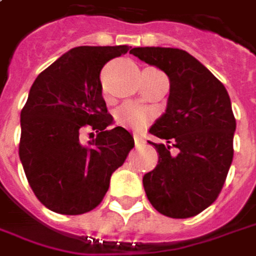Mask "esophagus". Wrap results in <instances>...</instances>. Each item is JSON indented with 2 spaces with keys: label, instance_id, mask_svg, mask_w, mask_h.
<instances>
[{
  "label": "esophagus",
  "instance_id": "34e87169",
  "mask_svg": "<svg viewBox=\"0 0 256 256\" xmlns=\"http://www.w3.org/2000/svg\"><path fill=\"white\" fill-rule=\"evenodd\" d=\"M133 137H134V143H136V146H140L144 143V138H142V137L138 136V134H134Z\"/></svg>",
  "mask_w": 256,
  "mask_h": 256
}]
</instances>
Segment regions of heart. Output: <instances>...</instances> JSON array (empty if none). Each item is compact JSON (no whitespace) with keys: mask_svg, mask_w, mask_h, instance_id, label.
Returning <instances> with one entry per match:
<instances>
[{"mask_svg":"<svg viewBox=\"0 0 256 256\" xmlns=\"http://www.w3.org/2000/svg\"><path fill=\"white\" fill-rule=\"evenodd\" d=\"M152 119L150 110L133 102L123 103L118 110L114 112V120L124 128H143Z\"/></svg>","mask_w":256,"mask_h":256,"instance_id":"b5f03b06","label":"heart"}]
</instances>
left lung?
I'll return each instance as SVG.
<instances>
[{
  "label": "left lung",
  "mask_w": 256,
  "mask_h": 256,
  "mask_svg": "<svg viewBox=\"0 0 256 256\" xmlns=\"http://www.w3.org/2000/svg\"><path fill=\"white\" fill-rule=\"evenodd\" d=\"M170 79L167 109L148 133L168 144H153L154 170L144 174L150 204L170 218H190L220 196L234 157L236 128L225 86L188 52L144 46L130 50ZM172 146L178 153L172 155Z\"/></svg>",
  "instance_id": "left-lung-1"
}]
</instances>
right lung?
<instances>
[{"mask_svg":"<svg viewBox=\"0 0 256 256\" xmlns=\"http://www.w3.org/2000/svg\"><path fill=\"white\" fill-rule=\"evenodd\" d=\"M128 50L126 45L70 49L31 86L21 110L20 158L34 194L54 212L79 216L98 207L113 172L134 147L126 128L106 130L113 118L100 84L102 68ZM86 127L96 137L82 145Z\"/></svg>","mask_w":256,"mask_h":256,"instance_id":"1","label":"right lung"}]
</instances>
